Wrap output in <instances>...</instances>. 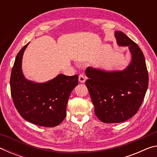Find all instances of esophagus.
<instances>
[{
  "label": "esophagus",
  "instance_id": "34e87169",
  "mask_svg": "<svg viewBox=\"0 0 157 157\" xmlns=\"http://www.w3.org/2000/svg\"><path fill=\"white\" fill-rule=\"evenodd\" d=\"M79 81L82 82V83H84L85 81H86V78H85L82 74H80V75H79Z\"/></svg>",
  "mask_w": 157,
  "mask_h": 157
}]
</instances>
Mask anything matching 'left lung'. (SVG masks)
I'll use <instances>...</instances> for the list:
<instances>
[{
	"mask_svg": "<svg viewBox=\"0 0 157 157\" xmlns=\"http://www.w3.org/2000/svg\"><path fill=\"white\" fill-rule=\"evenodd\" d=\"M119 46H128L132 61L123 71H107L89 66L85 73L95 113L105 123H118L132 118L141 105L148 87L144 55L139 46L121 31L115 32Z\"/></svg>",
	"mask_w": 157,
	"mask_h": 157,
	"instance_id": "1",
	"label": "left lung"
}]
</instances>
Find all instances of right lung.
I'll use <instances>...</instances> for the list:
<instances>
[{"label": "right lung", "mask_w": 157, "mask_h": 157, "mask_svg": "<svg viewBox=\"0 0 157 157\" xmlns=\"http://www.w3.org/2000/svg\"><path fill=\"white\" fill-rule=\"evenodd\" d=\"M29 44L18 52L12 70L10 88L13 102L25 121L42 127H55L65 118L68 98L78 84V75L59 74L44 83L28 80L23 75L22 59Z\"/></svg>", "instance_id": "1"}]
</instances>
